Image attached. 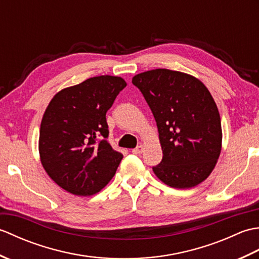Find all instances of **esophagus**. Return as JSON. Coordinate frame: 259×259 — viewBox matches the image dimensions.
Listing matches in <instances>:
<instances>
[{
	"mask_svg": "<svg viewBox=\"0 0 259 259\" xmlns=\"http://www.w3.org/2000/svg\"><path fill=\"white\" fill-rule=\"evenodd\" d=\"M145 150V146L144 145H139L137 148H135V149H133V152L136 153V155H140V153L144 152Z\"/></svg>",
	"mask_w": 259,
	"mask_h": 259,
	"instance_id": "esophagus-1",
	"label": "esophagus"
}]
</instances>
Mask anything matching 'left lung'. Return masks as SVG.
Masks as SVG:
<instances>
[{
  "label": "left lung",
  "instance_id": "8db88e82",
  "mask_svg": "<svg viewBox=\"0 0 259 259\" xmlns=\"http://www.w3.org/2000/svg\"><path fill=\"white\" fill-rule=\"evenodd\" d=\"M156 119L162 160L153 167L163 184L188 189L211 174L222 151L221 115L210 92L196 76L168 69L135 75Z\"/></svg>",
  "mask_w": 259,
  "mask_h": 259
}]
</instances>
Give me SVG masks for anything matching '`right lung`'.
I'll return each mask as SVG.
<instances>
[{
	"label": "right lung",
	"instance_id": "1",
	"mask_svg": "<svg viewBox=\"0 0 259 259\" xmlns=\"http://www.w3.org/2000/svg\"><path fill=\"white\" fill-rule=\"evenodd\" d=\"M126 85L100 75L60 90L42 117L38 153L46 172L62 189L91 196L112 179L123 156L106 140V113Z\"/></svg>",
	"mask_w": 259,
	"mask_h": 259
}]
</instances>
